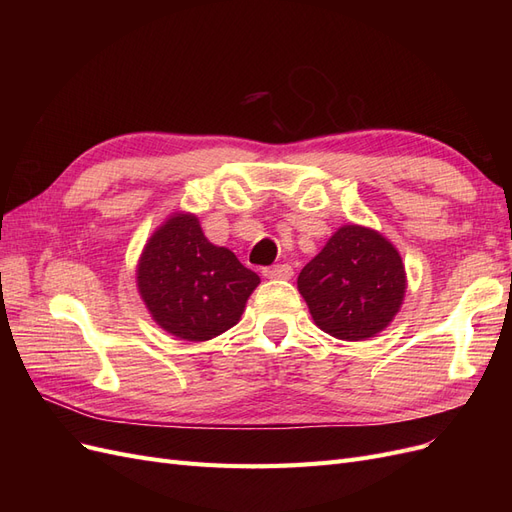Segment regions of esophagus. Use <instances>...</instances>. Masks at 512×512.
Returning <instances> with one entry per match:
<instances>
[{
    "label": "esophagus",
    "instance_id": "34e87169",
    "mask_svg": "<svg viewBox=\"0 0 512 512\" xmlns=\"http://www.w3.org/2000/svg\"><path fill=\"white\" fill-rule=\"evenodd\" d=\"M292 267L290 265H273L262 269V275L269 277V280H290L292 277Z\"/></svg>",
    "mask_w": 512,
    "mask_h": 512
}]
</instances>
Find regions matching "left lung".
I'll return each mask as SVG.
<instances>
[{"label":"left lung","mask_w":512,"mask_h":512,"mask_svg":"<svg viewBox=\"0 0 512 512\" xmlns=\"http://www.w3.org/2000/svg\"><path fill=\"white\" fill-rule=\"evenodd\" d=\"M297 284L324 333L359 342L389 327L399 312L406 271L399 252L382 235L350 224L307 262Z\"/></svg>","instance_id":"8db88e82"}]
</instances>
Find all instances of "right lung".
Instances as JSON below:
<instances>
[{"label":"right lung","instance_id":"add662e5","mask_svg":"<svg viewBox=\"0 0 512 512\" xmlns=\"http://www.w3.org/2000/svg\"><path fill=\"white\" fill-rule=\"evenodd\" d=\"M260 277L203 235L196 215L160 226L138 262V290L153 320L175 337L205 342L239 322Z\"/></svg>","mask_w":512,"mask_h":512}]
</instances>
